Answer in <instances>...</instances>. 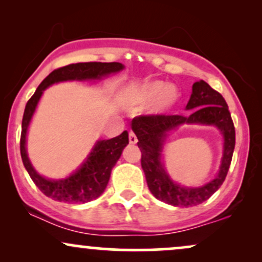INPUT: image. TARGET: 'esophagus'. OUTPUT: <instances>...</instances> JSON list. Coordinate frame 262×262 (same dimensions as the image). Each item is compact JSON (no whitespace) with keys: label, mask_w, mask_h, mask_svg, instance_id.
<instances>
[{"label":"esophagus","mask_w":262,"mask_h":262,"mask_svg":"<svg viewBox=\"0 0 262 262\" xmlns=\"http://www.w3.org/2000/svg\"><path fill=\"white\" fill-rule=\"evenodd\" d=\"M137 135H135L133 132H129V143L130 144H137Z\"/></svg>","instance_id":"esophagus-1"}]
</instances>
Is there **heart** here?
<instances>
[{"instance_id":"1","label":"heart","mask_w":262,"mask_h":262,"mask_svg":"<svg viewBox=\"0 0 262 262\" xmlns=\"http://www.w3.org/2000/svg\"><path fill=\"white\" fill-rule=\"evenodd\" d=\"M177 97H179V93H177L175 87L166 85L160 81L148 83V85L141 87L137 95L138 102H141V103H149V102L159 98V107L161 110L172 106Z\"/></svg>"}]
</instances>
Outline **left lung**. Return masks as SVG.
Instances as JSON below:
<instances>
[{"instance_id": "left-lung-1", "label": "left lung", "mask_w": 262, "mask_h": 262, "mask_svg": "<svg viewBox=\"0 0 262 262\" xmlns=\"http://www.w3.org/2000/svg\"><path fill=\"white\" fill-rule=\"evenodd\" d=\"M186 108L192 111L187 116L145 114L135 117L132 121V129L139 140L138 146L141 151V167L150 192L158 200L176 207L197 206L208 200L221 187L229 171L235 146V128L227 102L208 83L203 80L193 83L191 98ZM183 122L214 124L225 135V154L221 170L213 182L202 188L186 189L172 183L160 161L166 133Z\"/></svg>"}]
</instances>
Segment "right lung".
<instances>
[{"label": "right lung", "instance_id": "obj_1", "mask_svg": "<svg viewBox=\"0 0 262 262\" xmlns=\"http://www.w3.org/2000/svg\"><path fill=\"white\" fill-rule=\"evenodd\" d=\"M123 68L124 66L121 62L97 61L77 62V64L62 66L48 75L35 90L34 95L27 102L22 121V133H20V156L33 182L47 197L65 203H85L100 197L110 181L111 171L121 158L123 149L127 146L129 139L128 132L124 130L121 135L112 139L98 141L85 164L70 177L59 181L44 179L33 169L26 150L27 129L41 93L54 82L66 80L98 79L104 75L121 71Z\"/></svg>", "mask_w": 262, "mask_h": 262}]
</instances>
